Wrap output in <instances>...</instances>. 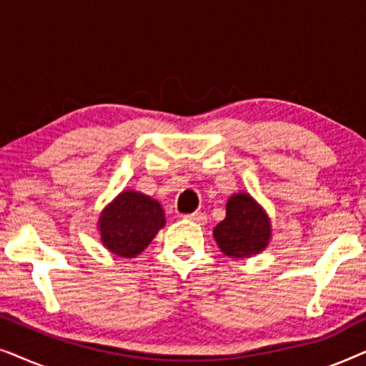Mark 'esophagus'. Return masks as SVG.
I'll return each instance as SVG.
<instances>
[{
	"instance_id": "obj_1",
	"label": "esophagus",
	"mask_w": 366,
	"mask_h": 366,
	"mask_svg": "<svg viewBox=\"0 0 366 366\" xmlns=\"http://www.w3.org/2000/svg\"><path fill=\"white\" fill-rule=\"evenodd\" d=\"M184 218L189 219V222H193V223H199V224L207 223V214L202 213V212H197V213L187 214V217H184Z\"/></svg>"
}]
</instances>
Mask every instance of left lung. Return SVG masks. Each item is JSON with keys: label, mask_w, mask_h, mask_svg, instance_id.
Instances as JSON below:
<instances>
[{"label": "left lung", "mask_w": 366, "mask_h": 366, "mask_svg": "<svg viewBox=\"0 0 366 366\" xmlns=\"http://www.w3.org/2000/svg\"><path fill=\"white\" fill-rule=\"evenodd\" d=\"M227 257L252 258L272 239V223L264 209L248 193H234L227 202V217L213 229Z\"/></svg>", "instance_id": "left-lung-1"}]
</instances>
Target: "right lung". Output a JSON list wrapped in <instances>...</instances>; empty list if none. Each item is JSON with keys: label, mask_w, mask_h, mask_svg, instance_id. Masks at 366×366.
<instances>
[{"label": "right lung", "mask_w": 366, "mask_h": 366, "mask_svg": "<svg viewBox=\"0 0 366 366\" xmlns=\"http://www.w3.org/2000/svg\"><path fill=\"white\" fill-rule=\"evenodd\" d=\"M164 212L157 199L124 189L98 219L103 247L122 258H134L164 227Z\"/></svg>", "instance_id": "add662e5"}]
</instances>
